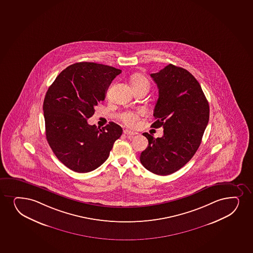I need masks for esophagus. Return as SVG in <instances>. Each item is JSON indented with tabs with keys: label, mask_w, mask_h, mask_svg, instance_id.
<instances>
[{
	"label": "esophagus",
	"mask_w": 253,
	"mask_h": 253,
	"mask_svg": "<svg viewBox=\"0 0 253 253\" xmlns=\"http://www.w3.org/2000/svg\"><path fill=\"white\" fill-rule=\"evenodd\" d=\"M124 134H126V135H134V134H136V133H134L133 131L128 130V129H125L124 130Z\"/></svg>",
	"instance_id": "esophagus-1"
}]
</instances>
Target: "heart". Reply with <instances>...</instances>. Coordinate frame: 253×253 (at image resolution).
Listing matches in <instances>:
<instances>
[{
    "mask_svg": "<svg viewBox=\"0 0 253 253\" xmlns=\"http://www.w3.org/2000/svg\"><path fill=\"white\" fill-rule=\"evenodd\" d=\"M131 86L133 89L139 88V87H145L149 89L150 84L145 76L141 75H134L132 76L130 80ZM145 113L144 109H140L137 112H125L121 115V120L125 123V125L133 127L136 125L138 121L140 120L141 115Z\"/></svg>",
    "mask_w": 253,
    "mask_h": 253,
    "instance_id": "heart-1",
    "label": "heart"
}]
</instances>
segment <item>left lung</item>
<instances>
[{
	"label": "left lung",
	"mask_w": 253,
	"mask_h": 253,
	"mask_svg": "<svg viewBox=\"0 0 253 253\" xmlns=\"http://www.w3.org/2000/svg\"><path fill=\"white\" fill-rule=\"evenodd\" d=\"M151 77L158 88L152 128H164V135L148 133L147 148L140 163L158 175L180 169L192 158L202 142L209 120V105L199 82L186 69L169 64Z\"/></svg>",
	"instance_id": "obj_1"
}]
</instances>
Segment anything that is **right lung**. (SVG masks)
Returning a JSON list of instances; mask_svg holds the SVG:
<instances>
[{
    "mask_svg": "<svg viewBox=\"0 0 253 253\" xmlns=\"http://www.w3.org/2000/svg\"><path fill=\"white\" fill-rule=\"evenodd\" d=\"M121 72L99 63H75L60 73L45 94L46 140L57 159L75 172H90L101 166L122 134L115 123L101 128L87 123Z\"/></svg>",
    "mask_w": 253,
    "mask_h": 253,
    "instance_id": "obj_1",
    "label": "right lung"
}]
</instances>
